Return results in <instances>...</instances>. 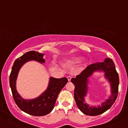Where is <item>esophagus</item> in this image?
<instances>
[{
	"label": "esophagus",
	"instance_id": "obj_1",
	"mask_svg": "<svg viewBox=\"0 0 128 128\" xmlns=\"http://www.w3.org/2000/svg\"><path fill=\"white\" fill-rule=\"evenodd\" d=\"M67 78H68V81H70V80H71V78H72V77L71 76H68V77H67Z\"/></svg>",
	"mask_w": 128,
	"mask_h": 128
}]
</instances>
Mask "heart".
Segmentation results:
<instances>
[{"instance_id":"1","label":"heart","mask_w":128,"mask_h":128,"mask_svg":"<svg viewBox=\"0 0 128 128\" xmlns=\"http://www.w3.org/2000/svg\"><path fill=\"white\" fill-rule=\"evenodd\" d=\"M82 61V59L79 58H71L70 60H68V63L69 64H76L80 63Z\"/></svg>"}]
</instances>
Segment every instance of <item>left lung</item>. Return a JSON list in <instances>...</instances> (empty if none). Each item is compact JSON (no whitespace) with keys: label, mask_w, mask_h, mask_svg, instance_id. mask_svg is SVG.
Here are the masks:
<instances>
[{"label":"left lung","mask_w":128,"mask_h":128,"mask_svg":"<svg viewBox=\"0 0 128 128\" xmlns=\"http://www.w3.org/2000/svg\"><path fill=\"white\" fill-rule=\"evenodd\" d=\"M104 72L105 77L110 84L111 96L98 107L89 106L84 102V96L88 91V78L94 72ZM75 86L74 99L78 109L86 115L96 116L101 114L111 108L118 96L119 76L116 70L114 62L109 58H106L102 62H96L89 65L76 78L71 79Z\"/></svg>","instance_id":"left-lung-1"}]
</instances>
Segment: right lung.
I'll return each mask as SVG.
<instances>
[{"label":"right lung","instance_id":"right-lung-1","mask_svg":"<svg viewBox=\"0 0 128 128\" xmlns=\"http://www.w3.org/2000/svg\"><path fill=\"white\" fill-rule=\"evenodd\" d=\"M43 56L44 54L31 51L17 58L14 62L9 78L15 104L23 112L36 116L46 115L53 110L59 92L68 81L66 77L60 78L51 77L47 89L38 97L32 100H25L19 95L16 89V80L20 68L24 63L30 60H36L41 64L45 62Z\"/></svg>","mask_w":128,"mask_h":128}]
</instances>
